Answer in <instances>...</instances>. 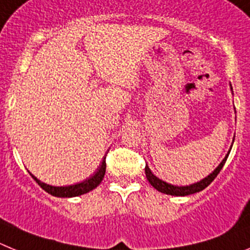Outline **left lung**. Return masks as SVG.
<instances>
[{"label": "left lung", "mask_w": 250, "mask_h": 250, "mask_svg": "<svg viewBox=\"0 0 250 250\" xmlns=\"http://www.w3.org/2000/svg\"><path fill=\"white\" fill-rule=\"evenodd\" d=\"M234 142V141H233ZM229 156V152L228 154L226 156V158L222 161V163L218 166L217 168L214 169V172L210 173V174L208 175V177H206L204 179H202L201 182H197V183L194 184H190V186H186V187H177V186H172V184L169 183H166V182L161 181L159 178H157L156 175L153 174L152 172H150V169L148 168V166H146L145 168V172H146V177H147L148 182H149L150 184H152L154 188H156L157 190H159V192L164 193V194H170V195H181V197H183V195H189V194H194V193L197 192H201V190H203L204 188H207V187L209 186V184L212 183L213 181L215 179V177H217L218 174H219L220 169L223 168L224 163H226L227 158H228Z\"/></svg>", "instance_id": "left-lung-1"}]
</instances>
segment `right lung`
Listing matches in <instances>:
<instances>
[{
  "mask_svg": "<svg viewBox=\"0 0 250 250\" xmlns=\"http://www.w3.org/2000/svg\"><path fill=\"white\" fill-rule=\"evenodd\" d=\"M104 173H105V157H104V161H103L102 164H101V167L98 168L97 172L94 173L92 177H89V178L86 179V181L81 182V183L73 184V186H68V187L48 186V184L42 183L41 181H38L35 175L32 174L31 175H32V178L37 182L38 186L41 187L42 189L46 190L47 193H49V194L55 195V197L69 198V197H77V195L84 194V193H88L89 190L94 189V188H96L97 186H100V183L102 182L103 177H104Z\"/></svg>",
  "mask_w": 250,
  "mask_h": 250,
  "instance_id": "1",
  "label": "right lung"
}]
</instances>
